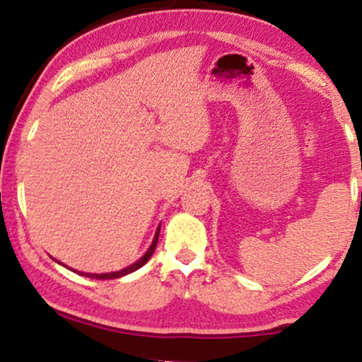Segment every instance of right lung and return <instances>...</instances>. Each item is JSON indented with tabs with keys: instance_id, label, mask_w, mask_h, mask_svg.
Returning <instances> with one entry per match:
<instances>
[{
	"instance_id": "right-lung-1",
	"label": "right lung",
	"mask_w": 362,
	"mask_h": 362,
	"mask_svg": "<svg viewBox=\"0 0 362 362\" xmlns=\"http://www.w3.org/2000/svg\"><path fill=\"white\" fill-rule=\"evenodd\" d=\"M158 236H160V226H158V230H156V235H155V238H153V243H151V247L148 248V252L144 253V255L141 257V259H139L138 262H134V264H132V265H129V267L122 269V271H117V272H110V274H85V272H78V274H80V276L91 277V279H117V277L127 276V274H131V272L138 271L139 267H143V265L146 264V262H148L149 259H151L153 252H155V248H156V243H158Z\"/></svg>"
}]
</instances>
